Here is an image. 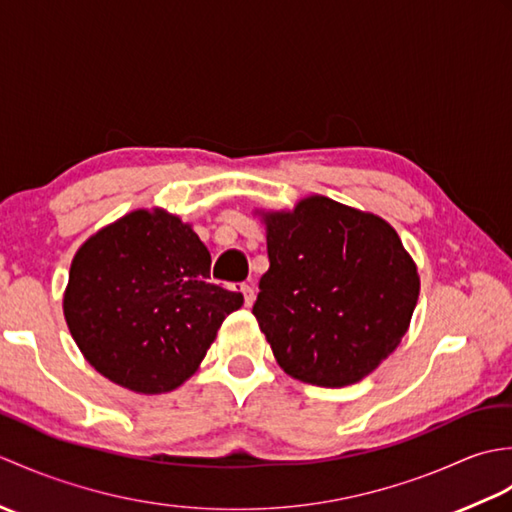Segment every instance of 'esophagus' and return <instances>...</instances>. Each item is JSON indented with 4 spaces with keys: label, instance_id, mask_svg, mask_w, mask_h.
Returning a JSON list of instances; mask_svg holds the SVG:
<instances>
[{
    "label": "esophagus",
    "instance_id": "34e87169",
    "mask_svg": "<svg viewBox=\"0 0 512 512\" xmlns=\"http://www.w3.org/2000/svg\"><path fill=\"white\" fill-rule=\"evenodd\" d=\"M239 290H242V295H244V303H246V306H253V303H255V290H253V286L242 284V286H239Z\"/></svg>",
    "mask_w": 512,
    "mask_h": 512
}]
</instances>
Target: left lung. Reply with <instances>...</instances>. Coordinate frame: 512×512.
Listing matches in <instances>:
<instances>
[{"label":"left lung","mask_w":512,"mask_h":512,"mask_svg":"<svg viewBox=\"0 0 512 512\" xmlns=\"http://www.w3.org/2000/svg\"><path fill=\"white\" fill-rule=\"evenodd\" d=\"M270 268L253 314L279 367L301 383H358L396 350L420 277L383 217L323 195L262 213Z\"/></svg>","instance_id":"left-lung-1"}]
</instances>
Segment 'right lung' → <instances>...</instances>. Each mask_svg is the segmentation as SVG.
Returning <instances> with one entry per match:
<instances>
[{
  "label": "right lung",
  "mask_w": 512,
  "mask_h": 512,
  "mask_svg": "<svg viewBox=\"0 0 512 512\" xmlns=\"http://www.w3.org/2000/svg\"><path fill=\"white\" fill-rule=\"evenodd\" d=\"M211 255L178 215L138 209L72 259L63 314L85 361L136 394L195 374L242 292L209 281Z\"/></svg>",
  "instance_id": "1"
}]
</instances>
